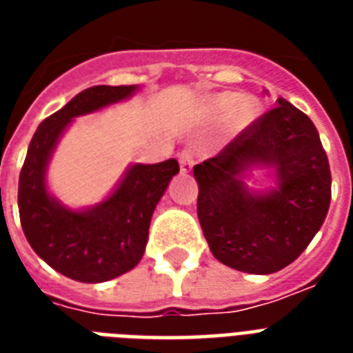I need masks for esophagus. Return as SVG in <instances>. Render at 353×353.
<instances>
[{
  "mask_svg": "<svg viewBox=\"0 0 353 353\" xmlns=\"http://www.w3.org/2000/svg\"><path fill=\"white\" fill-rule=\"evenodd\" d=\"M194 166V157H192V152L188 148L181 150V154H179V170L181 174H188V172L192 170Z\"/></svg>",
  "mask_w": 353,
  "mask_h": 353,
  "instance_id": "esophagus-1",
  "label": "esophagus"
}]
</instances>
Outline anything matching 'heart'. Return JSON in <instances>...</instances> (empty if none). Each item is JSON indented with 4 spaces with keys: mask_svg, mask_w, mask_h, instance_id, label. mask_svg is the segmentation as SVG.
<instances>
[{
    "mask_svg": "<svg viewBox=\"0 0 353 353\" xmlns=\"http://www.w3.org/2000/svg\"><path fill=\"white\" fill-rule=\"evenodd\" d=\"M212 108L218 113H229L231 112V119L238 126H245L247 122H251L254 119L256 108L252 104L251 99L247 97H238L236 93H221L212 99Z\"/></svg>",
    "mask_w": 353,
    "mask_h": 353,
    "instance_id": "1",
    "label": "heart"
}]
</instances>
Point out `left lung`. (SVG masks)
Here are the masks:
<instances>
[{
    "label": "left lung",
    "instance_id": "8db88e82",
    "mask_svg": "<svg viewBox=\"0 0 353 353\" xmlns=\"http://www.w3.org/2000/svg\"><path fill=\"white\" fill-rule=\"evenodd\" d=\"M251 165L275 170L277 187L252 193ZM198 218L210 252L236 271L269 274L310 245L332 199V174L315 124L279 99L220 154L194 166Z\"/></svg>",
    "mask_w": 353,
    "mask_h": 353
}]
</instances>
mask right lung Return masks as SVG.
I'll list each match as a JSON object with an SVG mask.
<instances>
[{"mask_svg": "<svg viewBox=\"0 0 353 353\" xmlns=\"http://www.w3.org/2000/svg\"><path fill=\"white\" fill-rule=\"evenodd\" d=\"M133 91L137 85H93L73 97L38 126L19 172L18 209L25 238L54 271L85 284L117 279L141 262L155 205L179 165L168 159L130 166L104 201L84 210H71L52 198L46 170L74 117L124 101Z\"/></svg>", "mask_w": 353, "mask_h": 353, "instance_id": "right-lung-1", "label": "right lung"}]
</instances>
